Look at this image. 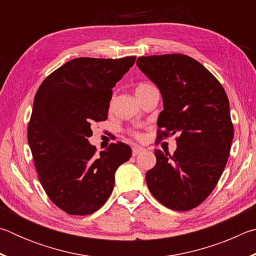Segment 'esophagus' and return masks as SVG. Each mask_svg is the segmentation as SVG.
<instances>
[{
	"label": "esophagus",
	"mask_w": 256,
	"mask_h": 256,
	"mask_svg": "<svg viewBox=\"0 0 256 256\" xmlns=\"http://www.w3.org/2000/svg\"><path fill=\"white\" fill-rule=\"evenodd\" d=\"M146 149L144 148H142V146H133V149H132V154L133 156H138V154H140L142 151H144Z\"/></svg>",
	"instance_id": "1"
}]
</instances>
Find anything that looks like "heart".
Masks as SVG:
<instances>
[{"label": "heart", "mask_w": 256, "mask_h": 256, "mask_svg": "<svg viewBox=\"0 0 256 256\" xmlns=\"http://www.w3.org/2000/svg\"><path fill=\"white\" fill-rule=\"evenodd\" d=\"M152 90H157V89H156L152 84H146V82H141V84H138L136 86V94H146V92H152ZM136 136L140 138V134L136 133Z\"/></svg>", "instance_id": "1"}]
</instances>
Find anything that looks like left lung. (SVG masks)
<instances>
[{
	"label": "left lung",
	"mask_w": 256,
	"mask_h": 256,
	"mask_svg": "<svg viewBox=\"0 0 256 256\" xmlns=\"http://www.w3.org/2000/svg\"><path fill=\"white\" fill-rule=\"evenodd\" d=\"M136 66L160 90L158 138L178 134L172 154L154 150L146 185L164 206L186 211L206 200L226 167L234 138L229 100L220 82L183 54L142 56Z\"/></svg>",
	"instance_id": "obj_1"
}]
</instances>
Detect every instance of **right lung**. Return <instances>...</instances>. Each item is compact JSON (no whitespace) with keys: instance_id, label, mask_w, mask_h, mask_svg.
I'll return each mask as SVG.
<instances>
[{"instance_id":"obj_1","label":"right lung","mask_w":256,"mask_h":256,"mask_svg":"<svg viewBox=\"0 0 256 256\" xmlns=\"http://www.w3.org/2000/svg\"><path fill=\"white\" fill-rule=\"evenodd\" d=\"M136 58L71 60L36 92L28 144L46 194L68 214H92L102 208L114 188L116 170L131 158V148L122 142L96 154L88 138L92 123L107 120L112 86Z\"/></svg>"}]
</instances>
